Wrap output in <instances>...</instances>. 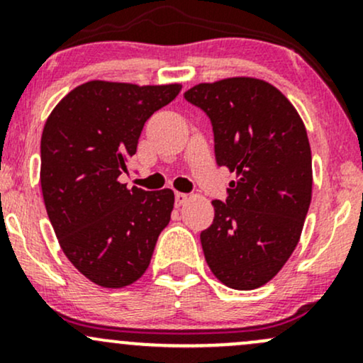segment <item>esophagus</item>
<instances>
[{"mask_svg": "<svg viewBox=\"0 0 363 363\" xmlns=\"http://www.w3.org/2000/svg\"><path fill=\"white\" fill-rule=\"evenodd\" d=\"M174 198H176V206H182L187 201V199H189V194L176 193V196H174Z\"/></svg>", "mask_w": 363, "mask_h": 363, "instance_id": "obj_1", "label": "esophagus"}]
</instances>
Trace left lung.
I'll use <instances>...</instances> for the list:
<instances>
[{"label":"left lung","mask_w":363,"mask_h":363,"mask_svg":"<svg viewBox=\"0 0 363 363\" xmlns=\"http://www.w3.org/2000/svg\"><path fill=\"white\" fill-rule=\"evenodd\" d=\"M184 99L210 119L216 164L237 172L199 234L205 259L230 289H257L289 261L309 211L306 126L280 90L256 78L199 83Z\"/></svg>","instance_id":"left-lung-1"}]
</instances>
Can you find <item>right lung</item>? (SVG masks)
Instances as JSON below:
<instances>
[{
    "mask_svg": "<svg viewBox=\"0 0 363 363\" xmlns=\"http://www.w3.org/2000/svg\"><path fill=\"white\" fill-rule=\"evenodd\" d=\"M181 85L89 82L54 107L40 140L45 211L62 252L90 281L131 285L147 272L174 193L118 181L128 174L145 123L177 97Z\"/></svg>",
    "mask_w": 363,
    "mask_h": 363,
    "instance_id": "add662e5",
    "label": "right lung"
}]
</instances>
